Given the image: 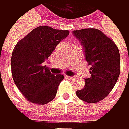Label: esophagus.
Masks as SVG:
<instances>
[{
	"label": "esophagus",
	"instance_id": "34e87169",
	"mask_svg": "<svg viewBox=\"0 0 129 129\" xmlns=\"http://www.w3.org/2000/svg\"><path fill=\"white\" fill-rule=\"evenodd\" d=\"M66 78H67V79H74L73 77H72V76H66Z\"/></svg>",
	"mask_w": 129,
	"mask_h": 129
}]
</instances>
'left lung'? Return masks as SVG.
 Segmentation results:
<instances>
[{
	"instance_id": "left-lung-1",
	"label": "left lung",
	"mask_w": 129,
	"mask_h": 129,
	"mask_svg": "<svg viewBox=\"0 0 129 129\" xmlns=\"http://www.w3.org/2000/svg\"><path fill=\"white\" fill-rule=\"evenodd\" d=\"M74 36L84 47L85 57L90 67V78L85 79L83 89L77 96L87 103L104 99L115 86L120 74V55L114 41L95 28L73 30Z\"/></svg>"
}]
</instances>
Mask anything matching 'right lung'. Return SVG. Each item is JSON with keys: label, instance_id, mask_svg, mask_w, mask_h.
Masks as SVG:
<instances>
[{"label": "right lung", "instance_id": "1", "mask_svg": "<svg viewBox=\"0 0 129 129\" xmlns=\"http://www.w3.org/2000/svg\"><path fill=\"white\" fill-rule=\"evenodd\" d=\"M69 34L68 30L40 26L16 44L11 56L12 77L17 87L30 103L45 105L55 98L64 76H54L43 62Z\"/></svg>", "mask_w": 129, "mask_h": 129}]
</instances>
